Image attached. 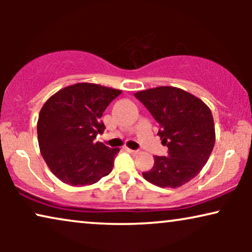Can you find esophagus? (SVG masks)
<instances>
[{
    "instance_id": "obj_1",
    "label": "esophagus",
    "mask_w": 252,
    "mask_h": 252,
    "mask_svg": "<svg viewBox=\"0 0 252 252\" xmlns=\"http://www.w3.org/2000/svg\"><path fill=\"white\" fill-rule=\"evenodd\" d=\"M126 150L130 154H139V150H133V149H129V148H126Z\"/></svg>"
}]
</instances>
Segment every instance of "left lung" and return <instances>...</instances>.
I'll return each instance as SVG.
<instances>
[{
    "label": "left lung",
    "mask_w": 252,
    "mask_h": 252,
    "mask_svg": "<svg viewBox=\"0 0 252 252\" xmlns=\"http://www.w3.org/2000/svg\"><path fill=\"white\" fill-rule=\"evenodd\" d=\"M159 124L158 135L167 156H155L142 175L158 187L178 188L197 175L215 147L211 110L196 96L177 87H157L134 94Z\"/></svg>",
    "instance_id": "left-lung-1"
}]
</instances>
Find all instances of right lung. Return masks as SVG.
Segmentation results:
<instances>
[{
  "mask_svg": "<svg viewBox=\"0 0 252 252\" xmlns=\"http://www.w3.org/2000/svg\"><path fill=\"white\" fill-rule=\"evenodd\" d=\"M122 94L95 84H75L51 96L41 109L37 140L50 171L70 186L97 182L113 168L119 148L95 142L104 132L101 117Z\"/></svg>",
  "mask_w": 252,
  "mask_h": 252,
  "instance_id": "right-lung-1",
  "label": "right lung"
}]
</instances>
